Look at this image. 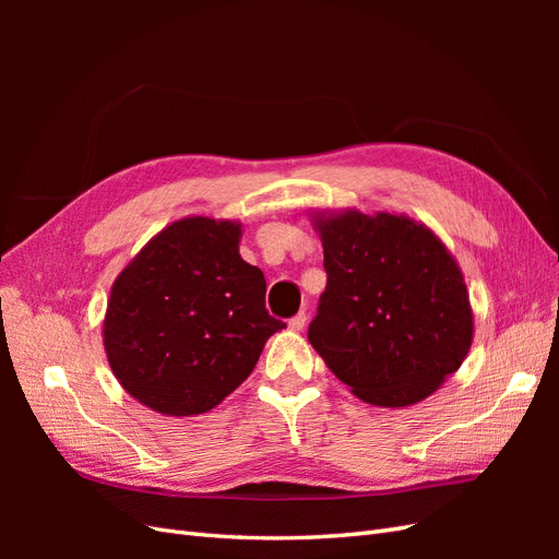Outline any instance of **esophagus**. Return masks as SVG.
Returning a JSON list of instances; mask_svg holds the SVG:
<instances>
[{
  "label": "esophagus",
  "mask_w": 559,
  "mask_h": 559,
  "mask_svg": "<svg viewBox=\"0 0 559 559\" xmlns=\"http://www.w3.org/2000/svg\"><path fill=\"white\" fill-rule=\"evenodd\" d=\"M306 321H308L306 312H298L296 317L289 319V329H292V331H302V329H306Z\"/></svg>",
  "instance_id": "34e87169"
}]
</instances>
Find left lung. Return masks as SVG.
Here are the masks:
<instances>
[{
  "label": "left lung",
  "mask_w": 559,
  "mask_h": 559,
  "mask_svg": "<svg viewBox=\"0 0 559 559\" xmlns=\"http://www.w3.org/2000/svg\"><path fill=\"white\" fill-rule=\"evenodd\" d=\"M326 289L308 341L352 394L380 408L431 396L473 343L464 275L438 235L405 214L314 212Z\"/></svg>",
  "instance_id": "1"
}]
</instances>
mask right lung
I'll return each instance as SVG.
<instances>
[{
	"label": "right lung",
	"mask_w": 559,
	"mask_h": 559,
	"mask_svg": "<svg viewBox=\"0 0 559 559\" xmlns=\"http://www.w3.org/2000/svg\"><path fill=\"white\" fill-rule=\"evenodd\" d=\"M242 224L186 216L116 277L103 343L116 380L170 417L212 411L286 329L265 310V277L240 257Z\"/></svg>",
	"instance_id": "right-lung-1"
}]
</instances>
